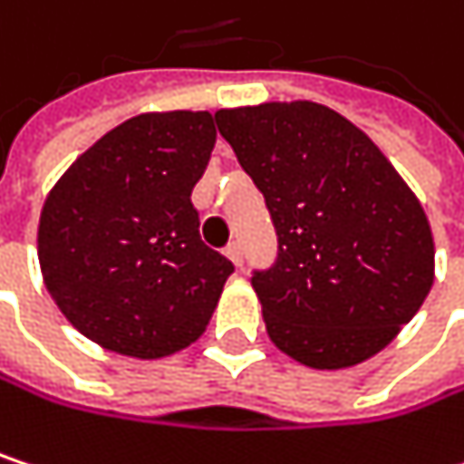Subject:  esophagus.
Masks as SVG:
<instances>
[{"label": "esophagus", "instance_id": "esophagus-1", "mask_svg": "<svg viewBox=\"0 0 464 464\" xmlns=\"http://www.w3.org/2000/svg\"><path fill=\"white\" fill-rule=\"evenodd\" d=\"M226 255L231 257L236 266H241V260H244V249H241V241H231V244L226 246Z\"/></svg>", "mask_w": 464, "mask_h": 464}]
</instances>
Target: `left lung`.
I'll return each instance as SVG.
<instances>
[{
  "label": "left lung",
  "instance_id": "1",
  "mask_svg": "<svg viewBox=\"0 0 464 464\" xmlns=\"http://www.w3.org/2000/svg\"><path fill=\"white\" fill-rule=\"evenodd\" d=\"M215 121L276 231L274 263L252 268L271 341L320 371L382 352L432 287V233L417 196L323 104L271 102Z\"/></svg>",
  "mask_w": 464,
  "mask_h": 464
}]
</instances>
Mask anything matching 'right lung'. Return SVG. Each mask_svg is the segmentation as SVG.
<instances>
[{
    "instance_id": "obj_1",
    "label": "right lung",
    "mask_w": 464,
    "mask_h": 464,
    "mask_svg": "<svg viewBox=\"0 0 464 464\" xmlns=\"http://www.w3.org/2000/svg\"><path fill=\"white\" fill-rule=\"evenodd\" d=\"M218 140L209 112L140 115L85 150L50 190L40 266L61 314L104 349L155 360L209 324L233 263L190 201Z\"/></svg>"
}]
</instances>
